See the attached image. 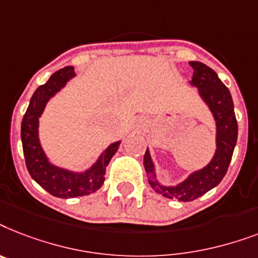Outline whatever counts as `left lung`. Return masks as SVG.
Returning <instances> with one entry per match:
<instances>
[{
	"label": "left lung",
	"instance_id": "left-lung-1",
	"mask_svg": "<svg viewBox=\"0 0 258 258\" xmlns=\"http://www.w3.org/2000/svg\"><path fill=\"white\" fill-rule=\"evenodd\" d=\"M189 65L193 68V77L190 84L199 88L200 96L207 102L216 119V126H217L216 154L205 168L191 173L184 182H181L177 186L169 187L162 186L156 180L154 165L150 158L149 150L146 149L144 156V166L150 186L164 197L177 199L184 203L199 199L221 182L233 156L237 133H238L233 100L229 89L222 84L217 73L205 63L190 61Z\"/></svg>",
	"mask_w": 258,
	"mask_h": 258
}]
</instances>
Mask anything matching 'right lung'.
I'll list each match as a JSON object with an SVG mask.
<instances>
[{"label":"right lung","instance_id":"obj_1","mask_svg":"<svg viewBox=\"0 0 258 258\" xmlns=\"http://www.w3.org/2000/svg\"><path fill=\"white\" fill-rule=\"evenodd\" d=\"M74 76V68L67 67L55 72L46 84L38 86L29 102L21 123L22 149L29 174L45 190L59 199L88 196L98 190L104 184L106 166L119 146V141L109 145L96 164L84 173L69 172L57 168L47 161L38 140V118L44 112L45 105L50 100V97L63 88Z\"/></svg>","mask_w":258,"mask_h":258}]
</instances>
